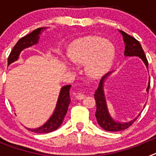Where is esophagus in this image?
<instances>
[{
    "instance_id": "obj_1",
    "label": "esophagus",
    "mask_w": 156,
    "mask_h": 156,
    "mask_svg": "<svg viewBox=\"0 0 156 156\" xmlns=\"http://www.w3.org/2000/svg\"><path fill=\"white\" fill-rule=\"evenodd\" d=\"M85 97V94L83 93H78L76 94V98L77 99H79V100H82V99L84 98Z\"/></svg>"
}]
</instances>
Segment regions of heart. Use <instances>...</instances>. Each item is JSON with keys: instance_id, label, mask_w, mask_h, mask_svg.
Returning <instances> with one entry per match:
<instances>
[{"instance_id": "1", "label": "heart", "mask_w": 156, "mask_h": 156, "mask_svg": "<svg viewBox=\"0 0 156 156\" xmlns=\"http://www.w3.org/2000/svg\"><path fill=\"white\" fill-rule=\"evenodd\" d=\"M69 57L74 64L84 65L88 62V74L92 77H98L111 67L115 58V48L102 37H86L74 44Z\"/></svg>"}]
</instances>
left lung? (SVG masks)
<instances>
[{
	"mask_svg": "<svg viewBox=\"0 0 156 156\" xmlns=\"http://www.w3.org/2000/svg\"><path fill=\"white\" fill-rule=\"evenodd\" d=\"M120 33L122 34V37H123V41L125 43V55L138 56V57L142 59V61L144 62L146 67L148 68V62L147 60L144 50H143L142 47L139 43V41L135 39L134 37H133L132 36L128 35L125 32L120 31ZM110 73H108V74H106L105 76H104L101 78L97 90H95V94L94 96L95 101H96V107H97L95 116H96V119H97L98 123L99 126L103 128L105 130L112 132L121 131V130H124V129L129 128L136 121L137 118H135L134 119L131 120L130 122H124V123L115 122L111 118L108 112L107 105H106L104 91H103L104 80L105 78H107L108 74ZM149 87L150 81L149 83H148V88H147V92H148V90H149Z\"/></svg>",
	"mask_w": 156,
	"mask_h": 156,
	"instance_id": "1",
	"label": "left lung"
}]
</instances>
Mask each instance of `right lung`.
Masks as SVG:
<instances>
[{
	"label": "right lung",
	"mask_w": 156,
	"mask_h": 156,
	"mask_svg": "<svg viewBox=\"0 0 156 156\" xmlns=\"http://www.w3.org/2000/svg\"><path fill=\"white\" fill-rule=\"evenodd\" d=\"M42 30L43 28L37 29L32 33H30V34L25 36V37H22L20 40H19V41L16 43V44L12 48L10 55L8 56V64H10L14 61L17 60L19 54L24 48L36 44L38 42L40 37L39 35L41 34V31ZM70 87H71V85H66L62 88L55 112L49 119V120L41 127L37 128V129H28L29 130L37 133H46L55 130L61 126L65 118V115L68 111L69 105L71 102L69 96Z\"/></svg>",
	"instance_id": "add662e5"
}]
</instances>
